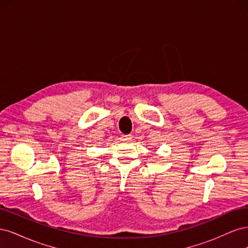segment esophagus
I'll return each instance as SVG.
<instances>
[{
    "instance_id": "1",
    "label": "esophagus",
    "mask_w": 248,
    "mask_h": 248,
    "mask_svg": "<svg viewBox=\"0 0 248 248\" xmlns=\"http://www.w3.org/2000/svg\"><path fill=\"white\" fill-rule=\"evenodd\" d=\"M132 140V137L130 136V134H127V136H122V140L128 141V140Z\"/></svg>"
}]
</instances>
